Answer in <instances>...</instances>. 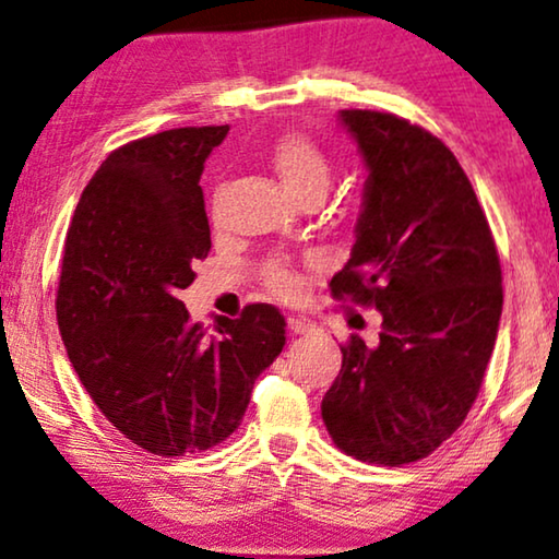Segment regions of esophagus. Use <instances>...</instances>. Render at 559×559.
<instances>
[{
    "label": "esophagus",
    "instance_id": "34e87169",
    "mask_svg": "<svg viewBox=\"0 0 559 559\" xmlns=\"http://www.w3.org/2000/svg\"><path fill=\"white\" fill-rule=\"evenodd\" d=\"M288 330L294 334H309L314 332V322H309L307 317H288Z\"/></svg>",
    "mask_w": 559,
    "mask_h": 559
}]
</instances>
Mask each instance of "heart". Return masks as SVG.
Segmentation results:
<instances>
[{"label":"heart","instance_id":"obj_1","mask_svg":"<svg viewBox=\"0 0 559 559\" xmlns=\"http://www.w3.org/2000/svg\"><path fill=\"white\" fill-rule=\"evenodd\" d=\"M271 163L275 174L281 176V181L294 197H301L311 189H326L332 176V163L326 158V153L319 147L314 140L307 135H284L271 151ZM265 284L273 288L275 294H292L299 281L288 271L286 263L281 260H267L263 267Z\"/></svg>","mask_w":559,"mask_h":559}]
</instances>
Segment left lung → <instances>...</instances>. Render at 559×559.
Returning a JSON list of instances; mask_svg holds the SVG:
<instances>
[{
  "mask_svg": "<svg viewBox=\"0 0 559 559\" xmlns=\"http://www.w3.org/2000/svg\"><path fill=\"white\" fill-rule=\"evenodd\" d=\"M368 166L362 214L334 299L383 314L378 345L357 334L322 399L332 442L355 460L406 465L465 421L493 353L501 263L465 170L429 130L389 111L342 109Z\"/></svg>",
  "mask_w": 559,
  "mask_h": 559,
  "instance_id": "8db88e82",
  "label": "left lung"
}]
</instances>
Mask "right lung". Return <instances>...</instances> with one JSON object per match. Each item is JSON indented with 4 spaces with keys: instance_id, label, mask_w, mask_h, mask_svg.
<instances>
[{
    "instance_id": "right-lung-1",
    "label": "right lung",
    "mask_w": 559,
    "mask_h": 559,
    "mask_svg": "<svg viewBox=\"0 0 559 559\" xmlns=\"http://www.w3.org/2000/svg\"><path fill=\"white\" fill-rule=\"evenodd\" d=\"M227 132L178 128L111 151L66 235L56 317L71 366L99 412L160 457L225 442L286 345L271 304L219 317L210 334L178 299L212 248L199 178Z\"/></svg>"
}]
</instances>
